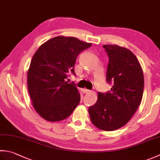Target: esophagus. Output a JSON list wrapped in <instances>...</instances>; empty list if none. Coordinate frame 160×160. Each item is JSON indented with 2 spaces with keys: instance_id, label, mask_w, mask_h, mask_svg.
I'll use <instances>...</instances> for the list:
<instances>
[{
  "instance_id": "1",
  "label": "esophagus",
  "mask_w": 160,
  "mask_h": 160,
  "mask_svg": "<svg viewBox=\"0 0 160 160\" xmlns=\"http://www.w3.org/2000/svg\"><path fill=\"white\" fill-rule=\"evenodd\" d=\"M82 92L84 93H89L91 92V91L89 89H82Z\"/></svg>"
}]
</instances>
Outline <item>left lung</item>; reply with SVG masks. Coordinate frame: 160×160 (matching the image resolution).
Listing matches in <instances>:
<instances>
[{
	"label": "left lung",
	"mask_w": 160,
	"mask_h": 160,
	"mask_svg": "<svg viewBox=\"0 0 160 160\" xmlns=\"http://www.w3.org/2000/svg\"><path fill=\"white\" fill-rule=\"evenodd\" d=\"M102 46L109 57L106 79L113 86L108 93L98 92L89 114L96 128L113 131L125 126L139 108L144 78L138 59L129 49L112 44Z\"/></svg>",
	"instance_id": "obj_1"
}]
</instances>
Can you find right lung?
I'll list each match as a JSON object with an SVG mask.
<instances>
[{"instance_id": "add662e5", "label": "right lung", "mask_w": 160, "mask_h": 160, "mask_svg": "<svg viewBox=\"0 0 160 160\" xmlns=\"http://www.w3.org/2000/svg\"><path fill=\"white\" fill-rule=\"evenodd\" d=\"M76 37L58 36L41 45L34 53L27 74V84L34 109L46 121H62L72 114L80 101L73 84L66 82L74 75L76 58L92 46Z\"/></svg>"}]
</instances>
